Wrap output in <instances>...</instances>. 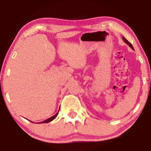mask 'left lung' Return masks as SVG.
Listing matches in <instances>:
<instances>
[{
  "label": "left lung",
  "instance_id": "obj_1",
  "mask_svg": "<svg viewBox=\"0 0 151 151\" xmlns=\"http://www.w3.org/2000/svg\"><path fill=\"white\" fill-rule=\"evenodd\" d=\"M122 39H123V40L124 41V42L126 43V44H127L128 45H129V47L132 48V49L134 50V48H133V47H132V45L131 44V43H130L129 41H128V40H127L126 39H125L124 37H122Z\"/></svg>",
  "mask_w": 151,
  "mask_h": 151
}]
</instances>
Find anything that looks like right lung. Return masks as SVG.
<instances>
[{"label": "right lung", "mask_w": 151, "mask_h": 151, "mask_svg": "<svg viewBox=\"0 0 151 151\" xmlns=\"http://www.w3.org/2000/svg\"><path fill=\"white\" fill-rule=\"evenodd\" d=\"M58 112H59V110H58V111L57 112V113L56 114H55L54 116H51V117H50V118H48V119H46V120H45L44 121H42V122H38V123H48V122H50V121H53V120H54L56 117L57 116V115H58ZM30 122H32V121H30Z\"/></svg>", "instance_id": "add662e5"}]
</instances>
